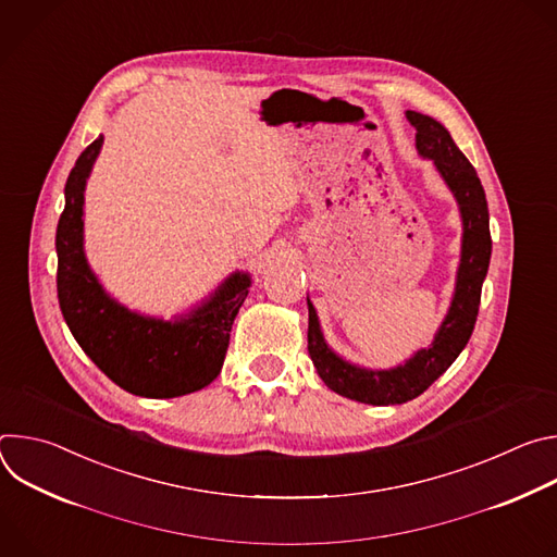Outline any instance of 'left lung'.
Instances as JSON below:
<instances>
[{
  "label": "left lung",
  "instance_id": "1",
  "mask_svg": "<svg viewBox=\"0 0 557 557\" xmlns=\"http://www.w3.org/2000/svg\"><path fill=\"white\" fill-rule=\"evenodd\" d=\"M406 119L417 129L419 156L434 163L438 176L458 205L462 224L460 260L451 301L432 344L419 348L404 363L385 370L350 363L329 346L320 317H317V310L306 295L308 355L317 374L333 392L368 406H396L417 399L456 361L471 337L481 306L483 282L492 260L490 209L479 174L456 147L451 134L441 121L412 110L406 112Z\"/></svg>",
  "mask_w": 557,
  "mask_h": 557
}]
</instances>
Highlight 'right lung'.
Instances as JSON below:
<instances>
[{
  "instance_id": "add662e5",
  "label": "right lung",
  "mask_w": 557,
  "mask_h": 557,
  "mask_svg": "<svg viewBox=\"0 0 557 557\" xmlns=\"http://www.w3.org/2000/svg\"><path fill=\"white\" fill-rule=\"evenodd\" d=\"M103 147L90 143L65 183L57 224V295L63 320L84 352L123 389L147 399H174L207 387L222 370L228 333L245 304L251 273L233 271L220 286L172 320L143 314L114 299L86 258V185Z\"/></svg>"
}]
</instances>
